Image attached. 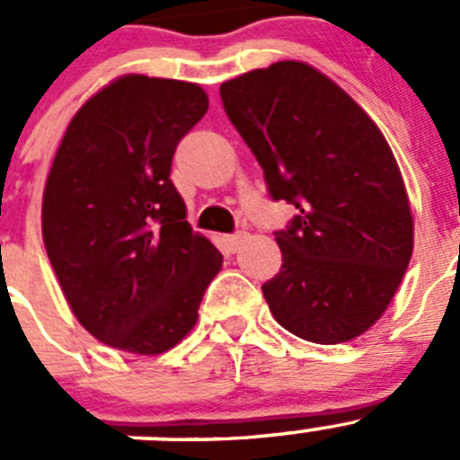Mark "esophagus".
<instances>
[{"label": "esophagus", "mask_w": 460, "mask_h": 460, "mask_svg": "<svg viewBox=\"0 0 460 460\" xmlns=\"http://www.w3.org/2000/svg\"><path fill=\"white\" fill-rule=\"evenodd\" d=\"M244 238H247V234H244V231H238V234L226 235L225 243H226V247H229L231 252H238V250H240V244L244 243Z\"/></svg>", "instance_id": "esophagus-1"}]
</instances>
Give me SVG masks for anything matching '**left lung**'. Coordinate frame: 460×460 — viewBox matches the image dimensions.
Instances as JSON below:
<instances>
[{
    "mask_svg": "<svg viewBox=\"0 0 460 460\" xmlns=\"http://www.w3.org/2000/svg\"><path fill=\"white\" fill-rule=\"evenodd\" d=\"M220 97L272 199L299 210L277 231L283 263L263 283L274 320L317 345L366 333L413 254L409 195L384 133L341 85L302 61L225 81Z\"/></svg>",
    "mask_w": 460,
    "mask_h": 460,
    "instance_id": "obj_1",
    "label": "left lung"
}]
</instances>
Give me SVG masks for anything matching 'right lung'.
<instances>
[{"label": "right lung", "instance_id": "1", "mask_svg": "<svg viewBox=\"0 0 460 460\" xmlns=\"http://www.w3.org/2000/svg\"><path fill=\"white\" fill-rule=\"evenodd\" d=\"M206 111L201 85L124 75L76 111L51 163L47 256L81 327L115 349L156 356L181 342L222 268L170 181Z\"/></svg>", "mask_w": 460, "mask_h": 460}]
</instances>
